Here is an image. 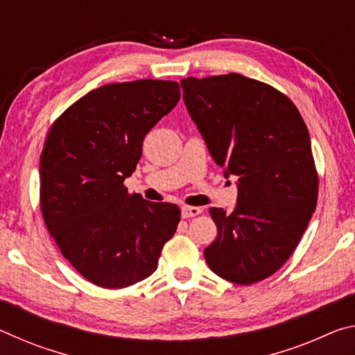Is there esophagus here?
Here are the masks:
<instances>
[{
    "label": "esophagus",
    "instance_id": "34e87169",
    "mask_svg": "<svg viewBox=\"0 0 355 355\" xmlns=\"http://www.w3.org/2000/svg\"><path fill=\"white\" fill-rule=\"evenodd\" d=\"M200 213H203V208L200 207H188V205L182 207V216L184 219L194 218V216H199Z\"/></svg>",
    "mask_w": 355,
    "mask_h": 355
}]
</instances>
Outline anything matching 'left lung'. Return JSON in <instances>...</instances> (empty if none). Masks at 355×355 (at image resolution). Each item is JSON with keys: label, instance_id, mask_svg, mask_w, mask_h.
Segmentation results:
<instances>
[{"label": "left lung", "instance_id": "left-lung-1", "mask_svg": "<svg viewBox=\"0 0 355 355\" xmlns=\"http://www.w3.org/2000/svg\"><path fill=\"white\" fill-rule=\"evenodd\" d=\"M182 87L214 163L238 177L233 211L209 209L218 236L203 255L219 277L257 284L288 261L316 209L307 125L285 94L239 73L188 76Z\"/></svg>", "mask_w": 355, "mask_h": 355}]
</instances>
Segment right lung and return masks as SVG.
I'll list each match as a JSON object with an SVG mask.
<instances>
[{
	"label": "right lung",
	"instance_id": "right-lung-1",
	"mask_svg": "<svg viewBox=\"0 0 355 355\" xmlns=\"http://www.w3.org/2000/svg\"><path fill=\"white\" fill-rule=\"evenodd\" d=\"M180 100V84H105L53 122L40 155V209L61 254L91 284L120 290L158 268L180 222L173 203H153L123 184L144 137Z\"/></svg>",
	"mask_w": 355,
	"mask_h": 355
}]
</instances>
